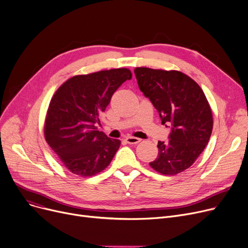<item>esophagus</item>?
Listing matches in <instances>:
<instances>
[{"instance_id": "esophagus-1", "label": "esophagus", "mask_w": 248, "mask_h": 248, "mask_svg": "<svg viewBox=\"0 0 248 248\" xmlns=\"http://www.w3.org/2000/svg\"><path fill=\"white\" fill-rule=\"evenodd\" d=\"M127 144H131V145H136V144H139V142L141 140L139 138H135V137H127L125 139Z\"/></svg>"}]
</instances>
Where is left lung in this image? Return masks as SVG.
<instances>
[{"label": "left lung", "instance_id": "1", "mask_svg": "<svg viewBox=\"0 0 248 248\" xmlns=\"http://www.w3.org/2000/svg\"><path fill=\"white\" fill-rule=\"evenodd\" d=\"M139 87L158 110L162 124L171 125L169 141L158 142V157L150 166L160 174L185 171L204 151L212 134V111L203 90L177 70L137 67Z\"/></svg>", "mask_w": 248, "mask_h": 248}]
</instances>
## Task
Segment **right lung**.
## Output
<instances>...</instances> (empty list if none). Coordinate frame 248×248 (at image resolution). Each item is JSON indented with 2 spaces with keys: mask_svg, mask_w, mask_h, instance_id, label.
<instances>
[{
  "mask_svg": "<svg viewBox=\"0 0 248 248\" xmlns=\"http://www.w3.org/2000/svg\"><path fill=\"white\" fill-rule=\"evenodd\" d=\"M131 78L127 68L76 75L51 98L44 124L45 140L71 173L94 176L110 164L121 140L108 138L97 131L96 124L115 90Z\"/></svg>",
  "mask_w": 248,
  "mask_h": 248,
  "instance_id": "add662e5",
  "label": "right lung"
}]
</instances>
